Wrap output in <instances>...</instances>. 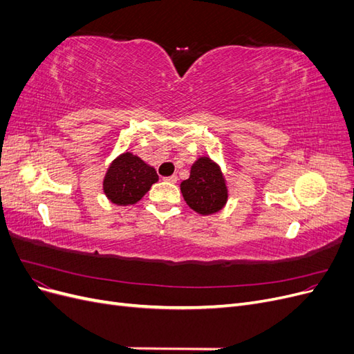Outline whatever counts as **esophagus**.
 <instances>
[{
  "mask_svg": "<svg viewBox=\"0 0 354 354\" xmlns=\"http://www.w3.org/2000/svg\"><path fill=\"white\" fill-rule=\"evenodd\" d=\"M164 180H165V181H169V183H176V181L178 180V177H177L176 174H173V176H169V177H165Z\"/></svg>",
  "mask_w": 354,
  "mask_h": 354,
  "instance_id": "1",
  "label": "esophagus"
}]
</instances>
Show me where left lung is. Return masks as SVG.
Segmentation results:
<instances>
[{"mask_svg":"<svg viewBox=\"0 0 354 354\" xmlns=\"http://www.w3.org/2000/svg\"><path fill=\"white\" fill-rule=\"evenodd\" d=\"M180 190L187 205L202 216L218 212L227 202V186L218 164L201 156L190 168V177L183 180Z\"/></svg>","mask_w":354,"mask_h":354,"instance_id":"left-lung-1","label":"left lung"}]
</instances>
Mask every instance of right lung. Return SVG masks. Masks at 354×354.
<instances>
[{
    "label": "right lung",
    "instance_id": "add662e5",
    "mask_svg": "<svg viewBox=\"0 0 354 354\" xmlns=\"http://www.w3.org/2000/svg\"><path fill=\"white\" fill-rule=\"evenodd\" d=\"M158 181L153 167L143 159L125 152L112 160L103 178V192L116 205H133Z\"/></svg>",
    "mask_w": 354,
    "mask_h": 354
}]
</instances>
